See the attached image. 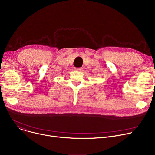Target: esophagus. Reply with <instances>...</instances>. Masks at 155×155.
Masks as SVG:
<instances>
[{
    "label": "esophagus",
    "mask_w": 155,
    "mask_h": 155,
    "mask_svg": "<svg viewBox=\"0 0 155 155\" xmlns=\"http://www.w3.org/2000/svg\"><path fill=\"white\" fill-rule=\"evenodd\" d=\"M75 71H81L82 70V68H75L74 69Z\"/></svg>",
    "instance_id": "1"
}]
</instances>
